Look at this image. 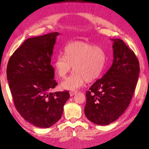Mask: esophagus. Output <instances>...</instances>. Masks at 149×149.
<instances>
[{"mask_svg": "<svg viewBox=\"0 0 149 149\" xmlns=\"http://www.w3.org/2000/svg\"><path fill=\"white\" fill-rule=\"evenodd\" d=\"M76 93H77L76 91H70V96H73V95H74Z\"/></svg>", "mask_w": 149, "mask_h": 149, "instance_id": "obj_1", "label": "esophagus"}]
</instances>
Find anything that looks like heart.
Masks as SVG:
<instances>
[{"label": "heart", "instance_id": "1", "mask_svg": "<svg viewBox=\"0 0 149 149\" xmlns=\"http://www.w3.org/2000/svg\"><path fill=\"white\" fill-rule=\"evenodd\" d=\"M107 54L99 46L84 41L70 42L64 48V55L58 54L54 66L57 75L64 79L74 66V72L62 83L65 89L75 90L87 82L100 77L105 68Z\"/></svg>", "mask_w": 149, "mask_h": 149}]
</instances>
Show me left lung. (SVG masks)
<instances>
[{"mask_svg": "<svg viewBox=\"0 0 149 149\" xmlns=\"http://www.w3.org/2000/svg\"><path fill=\"white\" fill-rule=\"evenodd\" d=\"M113 41L114 60L102 78L86 92L85 114L97 125L116 120L129 106L139 75V63L132 49L122 39Z\"/></svg>", "mask_w": 149, "mask_h": 149, "instance_id": "8db88e82", "label": "left lung"}]
</instances>
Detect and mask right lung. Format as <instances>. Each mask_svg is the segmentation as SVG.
<instances>
[{
  "mask_svg": "<svg viewBox=\"0 0 149 149\" xmlns=\"http://www.w3.org/2000/svg\"><path fill=\"white\" fill-rule=\"evenodd\" d=\"M53 32L26 40L10 58L6 74L15 107L31 124L49 127L62 117L69 92L51 93L58 85L50 64L56 37Z\"/></svg>",
  "mask_w": 149,
  "mask_h": 149,
  "instance_id": "1",
  "label": "right lung"
}]
</instances>
